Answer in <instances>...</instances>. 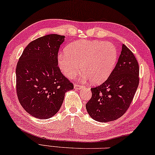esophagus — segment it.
<instances>
[{
	"mask_svg": "<svg viewBox=\"0 0 155 155\" xmlns=\"http://www.w3.org/2000/svg\"><path fill=\"white\" fill-rule=\"evenodd\" d=\"M83 87V86L82 85H80V84H74V89H77V90H78V89H82V88Z\"/></svg>",
	"mask_w": 155,
	"mask_h": 155,
	"instance_id": "34e87169",
	"label": "esophagus"
}]
</instances>
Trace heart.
Here are the masks:
<instances>
[{
  "mask_svg": "<svg viewBox=\"0 0 155 155\" xmlns=\"http://www.w3.org/2000/svg\"><path fill=\"white\" fill-rule=\"evenodd\" d=\"M117 59L118 50L111 43L81 40L68 45L65 53L59 54L58 64L69 79L74 78L82 68L83 80L101 84L110 76Z\"/></svg>",
  "mask_w": 155,
  "mask_h": 155,
  "instance_id": "1",
  "label": "heart"
}]
</instances>
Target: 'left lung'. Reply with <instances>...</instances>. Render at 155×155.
Listing matches in <instances>:
<instances>
[{"label":"left lung","mask_w":155,"mask_h":155,"mask_svg":"<svg viewBox=\"0 0 155 155\" xmlns=\"http://www.w3.org/2000/svg\"><path fill=\"white\" fill-rule=\"evenodd\" d=\"M139 67L132 52L122 45L118 62L110 76L91 89L92 96L86 104L89 116L101 123L115 120L129 108L139 82Z\"/></svg>","instance_id":"left-lung-1"}]
</instances>
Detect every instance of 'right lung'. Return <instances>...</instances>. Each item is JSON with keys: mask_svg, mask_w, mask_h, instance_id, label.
<instances>
[{"mask_svg": "<svg viewBox=\"0 0 155 155\" xmlns=\"http://www.w3.org/2000/svg\"><path fill=\"white\" fill-rule=\"evenodd\" d=\"M64 38L56 34L38 38L26 46L18 59L16 93L21 106L33 117L48 119L55 115L66 93L73 89L58 64Z\"/></svg>", "mask_w": 155, "mask_h": 155, "instance_id": "add662e5", "label": "right lung"}]
</instances>
